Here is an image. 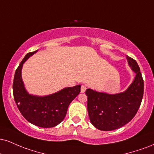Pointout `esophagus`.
<instances>
[{
    "instance_id": "obj_1",
    "label": "esophagus",
    "mask_w": 154,
    "mask_h": 154,
    "mask_svg": "<svg viewBox=\"0 0 154 154\" xmlns=\"http://www.w3.org/2000/svg\"><path fill=\"white\" fill-rule=\"evenodd\" d=\"M87 90V87L85 86V85H82V87H81V92H85Z\"/></svg>"
}]
</instances>
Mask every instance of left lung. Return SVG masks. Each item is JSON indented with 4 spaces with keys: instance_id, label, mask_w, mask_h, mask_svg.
<instances>
[{
    "instance_id": "obj_1",
    "label": "left lung",
    "mask_w": 154,
    "mask_h": 154,
    "mask_svg": "<svg viewBox=\"0 0 154 154\" xmlns=\"http://www.w3.org/2000/svg\"><path fill=\"white\" fill-rule=\"evenodd\" d=\"M136 77L126 91L116 95L97 92L91 89L88 96V110L90 121L96 128L109 131L123 126L138 112L143 96V79L136 61L127 56Z\"/></svg>"
}]
</instances>
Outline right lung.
I'll use <instances>...</instances> for the list:
<instances>
[{
    "label": "right lung",
    "instance_id": "1",
    "mask_svg": "<svg viewBox=\"0 0 154 154\" xmlns=\"http://www.w3.org/2000/svg\"><path fill=\"white\" fill-rule=\"evenodd\" d=\"M36 51L28 53L16 70L13 83L14 97L22 116L29 123L42 128L56 126L65 118L70 103L80 92L81 85L66 88L44 97L29 95L21 78L23 64Z\"/></svg>",
    "mask_w": 154,
    "mask_h": 154
}]
</instances>
